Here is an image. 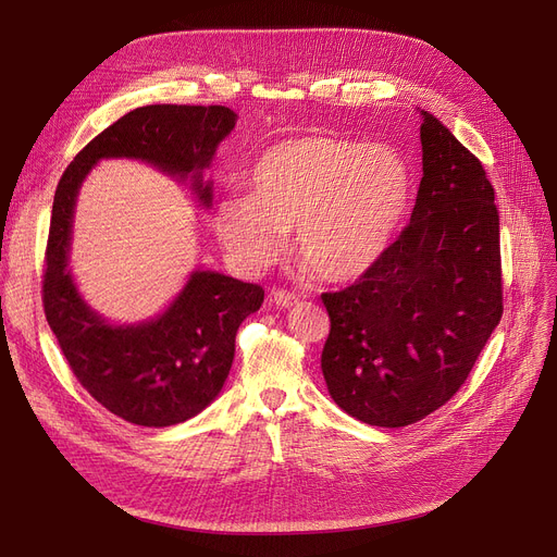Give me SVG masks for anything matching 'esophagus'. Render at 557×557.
I'll return each mask as SVG.
<instances>
[{"label": "esophagus", "mask_w": 557, "mask_h": 557, "mask_svg": "<svg viewBox=\"0 0 557 557\" xmlns=\"http://www.w3.org/2000/svg\"><path fill=\"white\" fill-rule=\"evenodd\" d=\"M273 302L280 307V309H288V307H296L300 302V298L296 294H288V290H273Z\"/></svg>", "instance_id": "esophagus-1"}]
</instances>
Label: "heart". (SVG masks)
Wrapping results in <instances>:
<instances>
[{
    "mask_svg": "<svg viewBox=\"0 0 557 557\" xmlns=\"http://www.w3.org/2000/svg\"><path fill=\"white\" fill-rule=\"evenodd\" d=\"M248 196H227L214 232L242 273L267 271L296 230V255L325 282L372 271L395 242L413 191L406 160L384 144L288 137L248 171Z\"/></svg>",
    "mask_w": 557,
    "mask_h": 557,
    "instance_id": "obj_1",
    "label": "heart"
}]
</instances>
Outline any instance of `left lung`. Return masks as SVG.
Returning <instances> with one entry per match:
<instances>
[{
  "label": "left lung",
  "instance_id": "left-lung-1",
  "mask_svg": "<svg viewBox=\"0 0 557 557\" xmlns=\"http://www.w3.org/2000/svg\"><path fill=\"white\" fill-rule=\"evenodd\" d=\"M422 181L395 244L352 286L323 294L325 382L372 426H408L470 376L504 313L499 210L481 160L422 110Z\"/></svg>",
  "mask_w": 557,
  "mask_h": 557
}]
</instances>
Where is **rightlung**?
<instances>
[{"label": "right lung", "mask_w": 557, "mask_h": 557, "mask_svg": "<svg viewBox=\"0 0 557 557\" xmlns=\"http://www.w3.org/2000/svg\"><path fill=\"white\" fill-rule=\"evenodd\" d=\"M237 124L225 106L158 103L135 108L70 162L55 187L45 252L42 305L78 379L110 413L139 426H171L198 416L223 388L239 325L263 302L259 284L196 271L173 305L141 325H108L83 302L67 271L72 216L83 178L101 158H135L187 178L202 205L212 185L202 169Z\"/></svg>", "instance_id": "add662e5"}]
</instances>
